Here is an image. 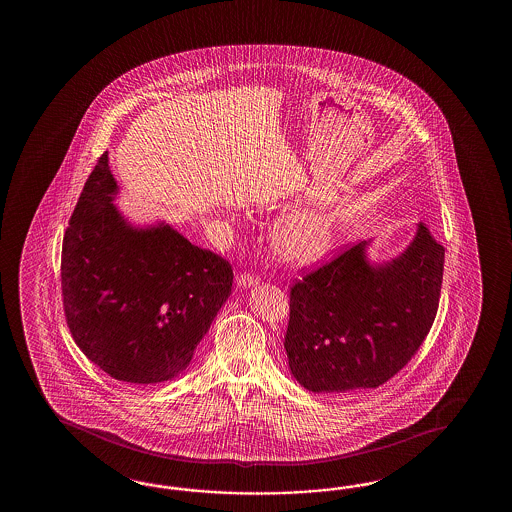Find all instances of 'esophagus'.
I'll return each mask as SVG.
<instances>
[{
    "instance_id": "esophagus-1",
    "label": "esophagus",
    "mask_w": 512,
    "mask_h": 512,
    "mask_svg": "<svg viewBox=\"0 0 512 512\" xmlns=\"http://www.w3.org/2000/svg\"><path fill=\"white\" fill-rule=\"evenodd\" d=\"M236 280H238L241 287H251V285H256V283L260 282V276H256L252 272H240V276Z\"/></svg>"
}]
</instances>
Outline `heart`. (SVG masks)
I'll return each mask as SVG.
<instances>
[{
	"instance_id": "heart-1",
	"label": "heart",
	"mask_w": 512,
	"mask_h": 512,
	"mask_svg": "<svg viewBox=\"0 0 512 512\" xmlns=\"http://www.w3.org/2000/svg\"><path fill=\"white\" fill-rule=\"evenodd\" d=\"M335 229V218L326 210L296 212L280 223L276 247L285 260L311 263L331 249Z\"/></svg>"
}]
</instances>
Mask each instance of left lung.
Listing matches in <instances>:
<instances>
[{"mask_svg":"<svg viewBox=\"0 0 512 512\" xmlns=\"http://www.w3.org/2000/svg\"><path fill=\"white\" fill-rule=\"evenodd\" d=\"M366 241L294 280L283 348L309 392L379 388L412 360L434 324L445 247L419 223L410 247L373 265Z\"/></svg>","mask_w":512,"mask_h":512,"instance_id":"left-lung-1","label":"left lung"}]
</instances>
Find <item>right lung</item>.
<instances>
[{
  "label": "right lung",
  "mask_w": 512,
  "mask_h": 512,
  "mask_svg": "<svg viewBox=\"0 0 512 512\" xmlns=\"http://www.w3.org/2000/svg\"><path fill=\"white\" fill-rule=\"evenodd\" d=\"M102 153L62 243L67 327L87 359L126 384L170 381L229 298L232 265L168 225L131 229Z\"/></svg>",
  "instance_id": "add662e5"
}]
</instances>
